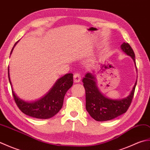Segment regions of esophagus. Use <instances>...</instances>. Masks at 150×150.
Masks as SVG:
<instances>
[{
    "label": "esophagus",
    "mask_w": 150,
    "mask_h": 150,
    "mask_svg": "<svg viewBox=\"0 0 150 150\" xmlns=\"http://www.w3.org/2000/svg\"><path fill=\"white\" fill-rule=\"evenodd\" d=\"M73 79H74L75 82H79L81 80V75L80 73L78 72H76L74 73V75H73Z\"/></svg>",
    "instance_id": "obj_1"
}]
</instances>
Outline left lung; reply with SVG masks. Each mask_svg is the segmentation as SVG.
I'll use <instances>...</instances> for the list:
<instances>
[{"instance_id":"obj_1","label":"left lung","mask_w":150,"mask_h":150,"mask_svg":"<svg viewBox=\"0 0 150 150\" xmlns=\"http://www.w3.org/2000/svg\"><path fill=\"white\" fill-rule=\"evenodd\" d=\"M120 47L124 53L132 57L136 64L135 53L129 44L124 42ZM137 81L128 97L122 99L113 100L105 97L98 90L94 75L91 73H86L82 82L86 91V108L87 111L97 121L110 120L126 113L132 103Z\"/></svg>"}]
</instances>
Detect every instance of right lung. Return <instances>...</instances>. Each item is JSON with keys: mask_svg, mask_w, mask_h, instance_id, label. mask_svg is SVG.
I'll return each instance as SVG.
<instances>
[{"mask_svg": "<svg viewBox=\"0 0 150 150\" xmlns=\"http://www.w3.org/2000/svg\"><path fill=\"white\" fill-rule=\"evenodd\" d=\"M16 44L17 42L15 44L14 46ZM14 46L11 50V53ZM8 78L9 83L11 84L14 100L20 110L28 116L41 119H50L59 112L62 107L64 98L67 91L72 86L73 83V74L68 73L58 79L53 88L45 96L37 101L28 103L18 98L13 90L9 78V68Z\"/></svg>", "mask_w": 150, "mask_h": 150, "instance_id": "right-lung-1", "label": "right lung"}]
</instances>
